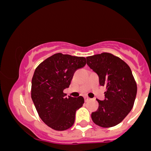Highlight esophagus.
<instances>
[{"label":"esophagus","instance_id":"obj_1","mask_svg":"<svg viewBox=\"0 0 151 151\" xmlns=\"http://www.w3.org/2000/svg\"><path fill=\"white\" fill-rule=\"evenodd\" d=\"M89 100H90V99L88 97V96H84V101H85V102L88 101Z\"/></svg>","mask_w":151,"mask_h":151}]
</instances>
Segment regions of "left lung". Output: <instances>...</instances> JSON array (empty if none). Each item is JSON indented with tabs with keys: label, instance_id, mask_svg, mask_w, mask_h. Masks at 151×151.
Instances as JSON below:
<instances>
[{
	"label": "left lung",
	"instance_id": "1",
	"mask_svg": "<svg viewBox=\"0 0 151 151\" xmlns=\"http://www.w3.org/2000/svg\"><path fill=\"white\" fill-rule=\"evenodd\" d=\"M86 64L97 74L100 85L106 89L105 99H96L99 108L91 114V119L103 128L117 125L131 111L136 96L137 85L131 68L121 59L107 52L87 57Z\"/></svg>",
	"mask_w": 151,
	"mask_h": 151
}]
</instances>
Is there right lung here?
<instances>
[{
  "instance_id": "1",
  "label": "right lung",
  "mask_w": 151,
  "mask_h": 151,
  "mask_svg": "<svg viewBox=\"0 0 151 151\" xmlns=\"http://www.w3.org/2000/svg\"><path fill=\"white\" fill-rule=\"evenodd\" d=\"M85 65V58L57 53L35 70L31 98L39 116L51 129L65 131L74 124L76 111L84 99L81 96L66 97L63 91L70 85L75 71Z\"/></svg>"
}]
</instances>
